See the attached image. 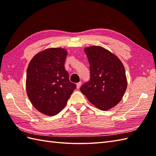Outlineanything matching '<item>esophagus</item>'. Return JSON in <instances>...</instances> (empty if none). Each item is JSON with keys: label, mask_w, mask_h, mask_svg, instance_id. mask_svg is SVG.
<instances>
[{"label": "esophagus", "mask_w": 156, "mask_h": 156, "mask_svg": "<svg viewBox=\"0 0 156 156\" xmlns=\"http://www.w3.org/2000/svg\"><path fill=\"white\" fill-rule=\"evenodd\" d=\"M81 84H82V82H79L78 83L76 84V88H77V89H79V88H80Z\"/></svg>", "instance_id": "esophagus-1"}]
</instances>
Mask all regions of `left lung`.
<instances>
[{"label": "left lung", "mask_w": 156, "mask_h": 156, "mask_svg": "<svg viewBox=\"0 0 156 156\" xmlns=\"http://www.w3.org/2000/svg\"><path fill=\"white\" fill-rule=\"evenodd\" d=\"M84 50L90 64V80L80 90L96 107L108 111L120 102L127 89L124 66L115 54L101 46H89Z\"/></svg>", "instance_id": "left-lung-1"}]
</instances>
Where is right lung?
<instances>
[{
    "mask_svg": "<svg viewBox=\"0 0 156 156\" xmlns=\"http://www.w3.org/2000/svg\"><path fill=\"white\" fill-rule=\"evenodd\" d=\"M67 54L64 48H48L35 55L28 65L27 94L33 106L45 115L59 113L76 87L64 68Z\"/></svg>",
    "mask_w": 156,
    "mask_h": 156,
    "instance_id": "add662e5",
    "label": "right lung"
}]
</instances>
